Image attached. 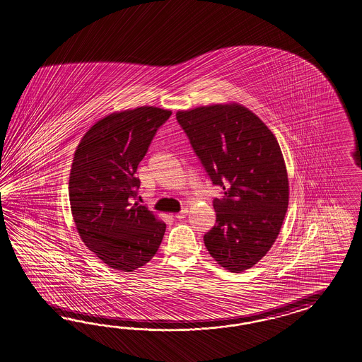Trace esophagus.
I'll return each instance as SVG.
<instances>
[{"instance_id": "1", "label": "esophagus", "mask_w": 362, "mask_h": 362, "mask_svg": "<svg viewBox=\"0 0 362 362\" xmlns=\"http://www.w3.org/2000/svg\"><path fill=\"white\" fill-rule=\"evenodd\" d=\"M187 212H188L187 209H183L182 212L177 213V214H175V217H177V220H182V218H185Z\"/></svg>"}]
</instances>
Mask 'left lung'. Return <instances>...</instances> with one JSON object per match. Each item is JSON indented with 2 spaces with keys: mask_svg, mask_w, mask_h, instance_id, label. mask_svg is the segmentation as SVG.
<instances>
[{
  "mask_svg": "<svg viewBox=\"0 0 362 362\" xmlns=\"http://www.w3.org/2000/svg\"><path fill=\"white\" fill-rule=\"evenodd\" d=\"M213 185L216 225L204 235L217 264L239 274L262 260L279 237L289 204V180L274 133L235 102L177 111Z\"/></svg>",
  "mask_w": 362,
  "mask_h": 362,
  "instance_id": "1",
  "label": "left lung"
}]
</instances>
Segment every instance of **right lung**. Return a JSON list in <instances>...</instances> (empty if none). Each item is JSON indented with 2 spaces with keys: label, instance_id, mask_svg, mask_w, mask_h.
Instances as JSON below:
<instances>
[{
  "label": "right lung",
  "instance_id": "right-lung-1",
  "mask_svg": "<svg viewBox=\"0 0 362 362\" xmlns=\"http://www.w3.org/2000/svg\"><path fill=\"white\" fill-rule=\"evenodd\" d=\"M170 110L142 106L98 120L71 162L69 202L82 242L105 264L133 272L157 254L166 223L139 203L137 166Z\"/></svg>",
  "mask_w": 362,
  "mask_h": 362
}]
</instances>
